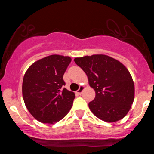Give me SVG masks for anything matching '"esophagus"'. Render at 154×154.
<instances>
[{
	"label": "esophagus",
	"mask_w": 154,
	"mask_h": 154,
	"mask_svg": "<svg viewBox=\"0 0 154 154\" xmlns=\"http://www.w3.org/2000/svg\"><path fill=\"white\" fill-rule=\"evenodd\" d=\"M85 89V87L84 86H80V87H79V88L78 90H77V93H78L79 95H80L81 93H82V91H83V90Z\"/></svg>",
	"instance_id": "34e87169"
}]
</instances>
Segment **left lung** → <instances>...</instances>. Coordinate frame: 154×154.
<instances>
[{
	"instance_id": "obj_1",
	"label": "left lung",
	"mask_w": 154,
	"mask_h": 154,
	"mask_svg": "<svg viewBox=\"0 0 154 154\" xmlns=\"http://www.w3.org/2000/svg\"><path fill=\"white\" fill-rule=\"evenodd\" d=\"M75 62L85 72L95 99L88 103L97 117L114 122L125 117L133 103L135 87L130 72L121 62L106 55L75 58Z\"/></svg>"
}]
</instances>
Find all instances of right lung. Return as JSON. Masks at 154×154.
I'll use <instances>...</instances> for the list:
<instances>
[{"mask_svg":"<svg viewBox=\"0 0 154 154\" xmlns=\"http://www.w3.org/2000/svg\"><path fill=\"white\" fill-rule=\"evenodd\" d=\"M72 59L51 55L31 65L23 78L22 95L26 109L42 123L63 119L73 104L75 94L63 88V76Z\"/></svg>","mask_w":154,"mask_h":154,"instance_id":"add662e5","label":"right lung"}]
</instances>
